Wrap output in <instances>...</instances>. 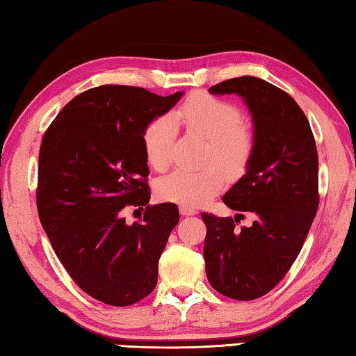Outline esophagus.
<instances>
[{
  "label": "esophagus",
  "mask_w": 356,
  "mask_h": 356,
  "mask_svg": "<svg viewBox=\"0 0 356 356\" xmlns=\"http://www.w3.org/2000/svg\"><path fill=\"white\" fill-rule=\"evenodd\" d=\"M195 213H197V211L194 208L186 207V204H181V207H179V214H181V216H192Z\"/></svg>",
  "instance_id": "34e87169"
}]
</instances>
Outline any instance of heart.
Listing matches in <instances>:
<instances>
[{
    "mask_svg": "<svg viewBox=\"0 0 356 356\" xmlns=\"http://www.w3.org/2000/svg\"><path fill=\"white\" fill-rule=\"evenodd\" d=\"M177 121L188 133L207 139L202 162L204 167L178 168L161 178L156 186L162 200L200 207L222 189L225 177L219 164L229 173H241L250 162L257 139L253 129L242 122L239 106L207 92H197L186 99L173 115L162 114L147 123L142 134L143 152L149 167L164 172L172 162L177 139Z\"/></svg>",
    "mask_w": 356,
    "mask_h": 356,
    "instance_id": "b5f03b06",
    "label": "heart"
}]
</instances>
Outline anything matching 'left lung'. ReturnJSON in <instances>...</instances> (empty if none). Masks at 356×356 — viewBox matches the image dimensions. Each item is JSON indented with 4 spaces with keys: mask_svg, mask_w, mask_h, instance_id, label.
<instances>
[{
    "mask_svg": "<svg viewBox=\"0 0 356 356\" xmlns=\"http://www.w3.org/2000/svg\"><path fill=\"white\" fill-rule=\"evenodd\" d=\"M209 90L244 97L257 145L245 175L222 198L239 214L233 219L202 213L207 275L225 297L254 300L289 272L314 220L319 207L316 140L296 99L264 79L233 78ZM245 212L254 223L239 229Z\"/></svg>",
    "mask_w": 356,
    "mask_h": 356,
    "instance_id": "8db88e82",
    "label": "left lung"
}]
</instances>
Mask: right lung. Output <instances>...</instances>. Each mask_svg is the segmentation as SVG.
<instances>
[{"label": "right lung", "instance_id": "add662e5", "mask_svg": "<svg viewBox=\"0 0 356 356\" xmlns=\"http://www.w3.org/2000/svg\"><path fill=\"white\" fill-rule=\"evenodd\" d=\"M181 95L93 87L68 102L42 137L40 223L73 282L106 305L137 303L158 283L159 258L179 213L175 203L148 204L142 134ZM127 207L146 208L140 222H124Z\"/></svg>", "mask_w": 356, "mask_h": 356}]
</instances>
